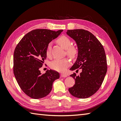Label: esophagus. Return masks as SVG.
Masks as SVG:
<instances>
[{
	"label": "esophagus",
	"mask_w": 121,
	"mask_h": 121,
	"mask_svg": "<svg viewBox=\"0 0 121 121\" xmlns=\"http://www.w3.org/2000/svg\"><path fill=\"white\" fill-rule=\"evenodd\" d=\"M67 75L66 74H64V73H61V77H66Z\"/></svg>",
	"instance_id": "34e87169"
}]
</instances>
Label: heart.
<instances>
[{
	"label": "heart",
	"mask_w": 121,
	"mask_h": 121,
	"mask_svg": "<svg viewBox=\"0 0 121 121\" xmlns=\"http://www.w3.org/2000/svg\"><path fill=\"white\" fill-rule=\"evenodd\" d=\"M56 42L62 46L63 48L66 50V53L71 58H75L77 54L78 51L77 48L74 46H70L71 42L70 39L65 36H62L57 39ZM51 44H48L46 48V56L48 57L51 56ZM70 61L67 58H64L62 59H56L50 63L51 68L54 70L58 71H64L65 68L70 65Z\"/></svg>",
	"instance_id": "1"
}]
</instances>
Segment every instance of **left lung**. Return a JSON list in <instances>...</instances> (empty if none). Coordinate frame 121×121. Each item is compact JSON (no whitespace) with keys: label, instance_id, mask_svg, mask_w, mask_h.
<instances>
[{"label":"left lung","instance_id":"obj_1","mask_svg":"<svg viewBox=\"0 0 121 121\" xmlns=\"http://www.w3.org/2000/svg\"><path fill=\"white\" fill-rule=\"evenodd\" d=\"M67 34L76 43L78 56L70 70L82 72L71 75L75 84L69 88L73 97L81 99L94 95L101 86L107 70V59L103 46L91 33L84 29L68 30Z\"/></svg>","mask_w":121,"mask_h":121}]
</instances>
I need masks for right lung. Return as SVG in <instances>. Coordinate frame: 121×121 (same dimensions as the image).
Listing matches in <instances>:
<instances>
[{"label": "right lung", "mask_w": 121, "mask_h": 121, "mask_svg": "<svg viewBox=\"0 0 121 121\" xmlns=\"http://www.w3.org/2000/svg\"><path fill=\"white\" fill-rule=\"evenodd\" d=\"M63 30L35 29L26 34L16 46L14 52L13 72L20 88L29 97L40 99L48 95L53 83L60 74L48 70L42 74L39 70L46 58V48Z\"/></svg>", "instance_id": "1"}]
</instances>
